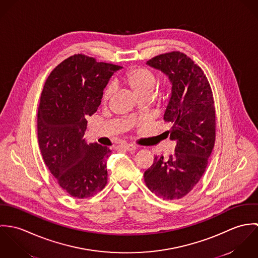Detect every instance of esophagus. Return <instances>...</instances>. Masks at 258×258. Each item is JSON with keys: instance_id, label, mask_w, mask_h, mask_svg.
Segmentation results:
<instances>
[{"instance_id": "34e87169", "label": "esophagus", "mask_w": 258, "mask_h": 258, "mask_svg": "<svg viewBox=\"0 0 258 258\" xmlns=\"http://www.w3.org/2000/svg\"><path fill=\"white\" fill-rule=\"evenodd\" d=\"M120 149H123L125 151H134V150H136V146L131 145V144H126V145L120 146Z\"/></svg>"}]
</instances>
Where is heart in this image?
Segmentation results:
<instances>
[{
	"label": "heart",
	"instance_id": "1",
	"mask_svg": "<svg viewBox=\"0 0 258 258\" xmlns=\"http://www.w3.org/2000/svg\"><path fill=\"white\" fill-rule=\"evenodd\" d=\"M124 82L134 91L137 96H143L146 94H153L156 87L157 79L153 73L146 69H134L128 72L124 76ZM114 92V87L108 85L102 95L103 102H107Z\"/></svg>",
	"mask_w": 258,
	"mask_h": 258
}]
</instances>
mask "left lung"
<instances>
[{
    "label": "left lung",
    "mask_w": 258,
    "mask_h": 258,
    "mask_svg": "<svg viewBox=\"0 0 258 258\" xmlns=\"http://www.w3.org/2000/svg\"><path fill=\"white\" fill-rule=\"evenodd\" d=\"M172 84L164 119L176 141L174 155L164 161L155 157L145 171L149 189L163 200H178L198 184L208 166L216 140V111L213 92L202 69L183 52L164 53L148 60Z\"/></svg>",
    "instance_id": "obj_1"
}]
</instances>
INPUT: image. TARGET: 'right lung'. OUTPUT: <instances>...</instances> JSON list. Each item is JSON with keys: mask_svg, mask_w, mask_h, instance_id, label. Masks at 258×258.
Returning <instances> with one entry per match:
<instances>
[{"mask_svg": "<svg viewBox=\"0 0 258 258\" xmlns=\"http://www.w3.org/2000/svg\"><path fill=\"white\" fill-rule=\"evenodd\" d=\"M121 68L74 54L47 77L37 111V139L45 165L71 196L86 199L107 184L109 148L83 139L86 116L100 105L111 76Z\"/></svg>", "mask_w": 258, "mask_h": 258, "instance_id": "add662e5", "label": "right lung"}]
</instances>
